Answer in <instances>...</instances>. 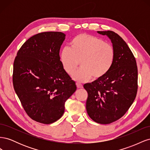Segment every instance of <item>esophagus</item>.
Returning <instances> with one entry per match:
<instances>
[{
  "label": "esophagus",
  "mask_w": 150,
  "mask_h": 150,
  "mask_svg": "<svg viewBox=\"0 0 150 150\" xmlns=\"http://www.w3.org/2000/svg\"><path fill=\"white\" fill-rule=\"evenodd\" d=\"M76 86H77V88H83V86L81 84H79V83H77Z\"/></svg>",
  "instance_id": "1"
}]
</instances>
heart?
<instances>
[{
	"label": "heart",
	"instance_id": "1",
	"mask_svg": "<svg viewBox=\"0 0 150 150\" xmlns=\"http://www.w3.org/2000/svg\"><path fill=\"white\" fill-rule=\"evenodd\" d=\"M60 61L67 74H74L77 82L84 83L90 80L100 79L105 76L112 66L115 51L111 44L95 36L80 34L71 40L70 48L65 47L60 52Z\"/></svg>",
	"mask_w": 150,
	"mask_h": 150
}]
</instances>
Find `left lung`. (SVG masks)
Wrapping results in <instances>:
<instances>
[{"instance_id":"8db88e82","label":"left lung","mask_w":150,"mask_h":150,"mask_svg":"<svg viewBox=\"0 0 150 150\" xmlns=\"http://www.w3.org/2000/svg\"><path fill=\"white\" fill-rule=\"evenodd\" d=\"M110 38L115 60L104 78L86 83V110L94 121L110 124L123 116L133 104L138 90V67L133 52L125 40L111 30L98 31Z\"/></svg>"}]
</instances>
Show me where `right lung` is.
Returning a JSON list of instances; mask_svg holds the SVG:
<instances>
[{"label":"right lung","mask_w":150,"mask_h":150,"mask_svg":"<svg viewBox=\"0 0 150 150\" xmlns=\"http://www.w3.org/2000/svg\"><path fill=\"white\" fill-rule=\"evenodd\" d=\"M65 36L61 32L32 36L13 62V88L28 115L40 123L51 124L61 118L66 100L77 88L60 61Z\"/></svg>","instance_id":"obj_1"}]
</instances>
